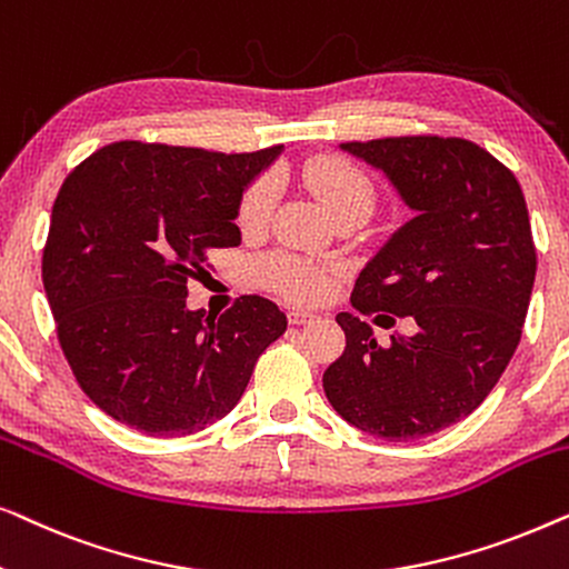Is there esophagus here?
Here are the masks:
<instances>
[{
    "mask_svg": "<svg viewBox=\"0 0 569 569\" xmlns=\"http://www.w3.org/2000/svg\"><path fill=\"white\" fill-rule=\"evenodd\" d=\"M313 313H310V310H302V308H292L290 313H287V321H290L292 326H306V323H310L313 321Z\"/></svg>",
    "mask_w": 569,
    "mask_h": 569,
    "instance_id": "obj_1",
    "label": "esophagus"
}]
</instances>
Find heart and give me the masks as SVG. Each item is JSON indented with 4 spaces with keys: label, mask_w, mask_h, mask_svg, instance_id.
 <instances>
[{
    "label": "heart",
    "mask_w": 569,
    "mask_h": 569,
    "mask_svg": "<svg viewBox=\"0 0 569 569\" xmlns=\"http://www.w3.org/2000/svg\"><path fill=\"white\" fill-rule=\"evenodd\" d=\"M300 178L333 220L345 214L368 217L376 207L378 191L372 178L345 154H316L302 162ZM277 204V178L259 176L248 186L238 204V228L259 232L269 222ZM253 274L261 284L292 300H316L329 290V269L290 253H269L253 261Z\"/></svg>",
    "instance_id": "obj_1"
}]
</instances>
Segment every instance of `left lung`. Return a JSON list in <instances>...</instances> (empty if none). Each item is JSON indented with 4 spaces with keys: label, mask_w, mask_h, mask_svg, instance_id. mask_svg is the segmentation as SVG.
I'll use <instances>...</instances> for the list:
<instances>
[{
    "label": "left lung",
    "mask_w": 569,
    "mask_h": 569,
    "mask_svg": "<svg viewBox=\"0 0 569 569\" xmlns=\"http://www.w3.org/2000/svg\"><path fill=\"white\" fill-rule=\"evenodd\" d=\"M341 150L383 170L415 209L360 271L352 306L411 318L417 331L380 347L368 323L339 313L347 347L326 368L323 391L357 430L419 440L469 417L516 352L536 277L526 199L500 160L461 137Z\"/></svg>",
    "instance_id": "1"
}]
</instances>
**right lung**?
<instances>
[{
    "label": "right lung",
    "mask_w": 569,
    "mask_h": 569,
    "mask_svg": "<svg viewBox=\"0 0 569 569\" xmlns=\"http://www.w3.org/2000/svg\"><path fill=\"white\" fill-rule=\"evenodd\" d=\"M279 152L113 142L61 183L46 298L77 383L116 422L152 438L204 430L284 333L287 316L259 295L220 318L186 308L209 251L240 246V197Z\"/></svg>",
    "instance_id": "right-lung-1"
}]
</instances>
